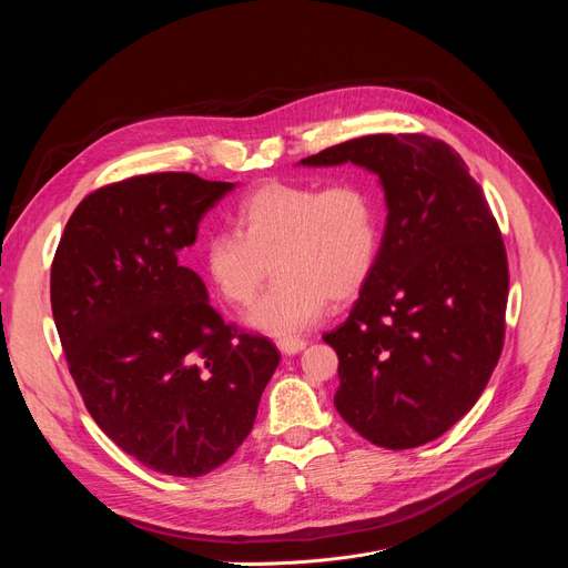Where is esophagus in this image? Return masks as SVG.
<instances>
[{
    "label": "esophagus",
    "instance_id": "1",
    "mask_svg": "<svg viewBox=\"0 0 568 568\" xmlns=\"http://www.w3.org/2000/svg\"><path fill=\"white\" fill-rule=\"evenodd\" d=\"M276 346H278V351L283 355H296V353H301L307 346V342L301 339V337H292V339H278Z\"/></svg>",
    "mask_w": 568,
    "mask_h": 568
}]
</instances>
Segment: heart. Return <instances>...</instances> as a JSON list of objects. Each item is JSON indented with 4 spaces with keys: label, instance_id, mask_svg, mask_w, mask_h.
<instances>
[{
    "label": "heart",
    "instance_id": "1",
    "mask_svg": "<svg viewBox=\"0 0 568 568\" xmlns=\"http://www.w3.org/2000/svg\"><path fill=\"white\" fill-rule=\"evenodd\" d=\"M235 233L204 242L202 272L233 307L250 305L270 276L272 290L247 314L252 326L292 339L368 283L384 233V206L371 182L348 178L328 186L270 182L242 202Z\"/></svg>",
    "mask_w": 568,
    "mask_h": 568
}]
</instances>
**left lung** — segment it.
I'll list each match as a JSON object with an SVG mask.
<instances>
[{"label":"left lung","mask_w":568,"mask_h":568,"mask_svg":"<svg viewBox=\"0 0 568 568\" xmlns=\"http://www.w3.org/2000/svg\"><path fill=\"white\" fill-rule=\"evenodd\" d=\"M379 178L386 226L348 318L323 342L339 357V416L366 440H436L480 397L504 348L508 258L460 154L427 134H368L301 159Z\"/></svg>","instance_id":"obj_1"}]
</instances>
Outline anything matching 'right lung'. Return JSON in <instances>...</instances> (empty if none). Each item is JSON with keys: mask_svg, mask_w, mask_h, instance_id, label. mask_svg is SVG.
I'll return each instance as SVG.
<instances>
[{"mask_svg": "<svg viewBox=\"0 0 568 568\" xmlns=\"http://www.w3.org/2000/svg\"><path fill=\"white\" fill-rule=\"evenodd\" d=\"M235 184L152 173L90 193L51 265L69 373L97 425L141 465L195 478L254 427L281 353L229 326L180 263L200 220Z\"/></svg>", "mask_w": 568, "mask_h": 568, "instance_id": "obj_1", "label": "right lung"}]
</instances>
